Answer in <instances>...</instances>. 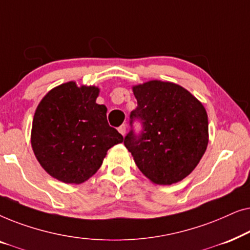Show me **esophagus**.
I'll return each mask as SVG.
<instances>
[{
	"label": "esophagus",
	"instance_id": "1",
	"mask_svg": "<svg viewBox=\"0 0 250 250\" xmlns=\"http://www.w3.org/2000/svg\"><path fill=\"white\" fill-rule=\"evenodd\" d=\"M118 132L121 133V134H122L123 136H124V135L126 134V125H122V126H119Z\"/></svg>",
	"mask_w": 250,
	"mask_h": 250
}]
</instances>
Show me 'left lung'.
Masks as SVG:
<instances>
[{
	"label": "left lung",
	"instance_id": "1",
	"mask_svg": "<svg viewBox=\"0 0 250 250\" xmlns=\"http://www.w3.org/2000/svg\"><path fill=\"white\" fill-rule=\"evenodd\" d=\"M138 107L131 118L143 131L125 136L124 145L146 179L170 186L187 177L199 164L208 145V116L198 99L172 82L153 80L134 85ZM132 123V121H131Z\"/></svg>",
	"mask_w": 250,
	"mask_h": 250
}]
</instances>
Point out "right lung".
<instances>
[{"instance_id": "obj_1", "label": "right lung", "mask_w": 250, "mask_h": 250, "mask_svg": "<svg viewBox=\"0 0 250 250\" xmlns=\"http://www.w3.org/2000/svg\"><path fill=\"white\" fill-rule=\"evenodd\" d=\"M100 88L71 81L53 87L37 105L30 143L40 165L58 181L81 184L100 168L107 151L124 141L98 104Z\"/></svg>"}]
</instances>
